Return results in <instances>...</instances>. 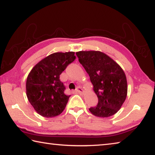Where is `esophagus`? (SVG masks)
<instances>
[{"mask_svg":"<svg viewBox=\"0 0 155 155\" xmlns=\"http://www.w3.org/2000/svg\"><path fill=\"white\" fill-rule=\"evenodd\" d=\"M77 91L78 93H79V94H82L83 91H84V90H83L82 88L81 87H78L77 88Z\"/></svg>","mask_w":155,"mask_h":155,"instance_id":"1","label":"esophagus"}]
</instances>
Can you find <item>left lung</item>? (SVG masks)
<instances>
[{
  "mask_svg": "<svg viewBox=\"0 0 155 155\" xmlns=\"http://www.w3.org/2000/svg\"><path fill=\"white\" fill-rule=\"evenodd\" d=\"M80 64L90 76L98 104L89 109L94 115L107 117L119 111L127 96V81L122 68L101 51L76 52Z\"/></svg>",
  "mask_w": 155,
  "mask_h": 155,
  "instance_id": "8db88e82",
  "label": "left lung"
}]
</instances>
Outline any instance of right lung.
I'll list each match as a JSON object with an SVG mask.
<instances>
[{
  "instance_id": "right-lung-1",
  "label": "right lung",
  "mask_w": 155,
  "mask_h": 155,
  "mask_svg": "<svg viewBox=\"0 0 155 155\" xmlns=\"http://www.w3.org/2000/svg\"><path fill=\"white\" fill-rule=\"evenodd\" d=\"M74 52H54L38 62L28 74L26 91L36 112L45 117L57 116L64 111L70 96L59 76L74 61Z\"/></svg>"
}]
</instances>
